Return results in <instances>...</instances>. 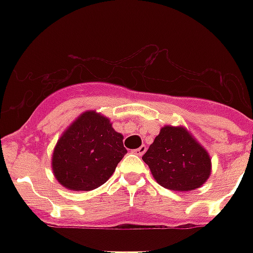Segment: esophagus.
I'll return each instance as SVG.
<instances>
[{"label":"esophagus","mask_w":253,"mask_h":253,"mask_svg":"<svg viewBox=\"0 0 253 253\" xmlns=\"http://www.w3.org/2000/svg\"><path fill=\"white\" fill-rule=\"evenodd\" d=\"M147 151V147L146 146H140L139 148H136V150H134V152L136 155H139V156H142V155H144V152Z\"/></svg>","instance_id":"34e87169"}]
</instances>
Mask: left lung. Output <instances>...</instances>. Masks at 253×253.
Returning <instances> with one entry per match:
<instances>
[{
  "mask_svg": "<svg viewBox=\"0 0 253 253\" xmlns=\"http://www.w3.org/2000/svg\"><path fill=\"white\" fill-rule=\"evenodd\" d=\"M142 159L158 184L174 192L200 188L211 173L208 151L181 126L163 127Z\"/></svg>",
  "mask_w": 253,
  "mask_h": 253,
  "instance_id": "left-lung-1",
  "label": "left lung"
}]
</instances>
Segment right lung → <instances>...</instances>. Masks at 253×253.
<instances>
[{"label":"right lung","instance_id":"obj_1","mask_svg":"<svg viewBox=\"0 0 253 253\" xmlns=\"http://www.w3.org/2000/svg\"><path fill=\"white\" fill-rule=\"evenodd\" d=\"M127 154L123 135L110 119L85 111L63 132L52 154V170L64 188L89 192L105 184Z\"/></svg>","mask_w":253,"mask_h":253}]
</instances>
